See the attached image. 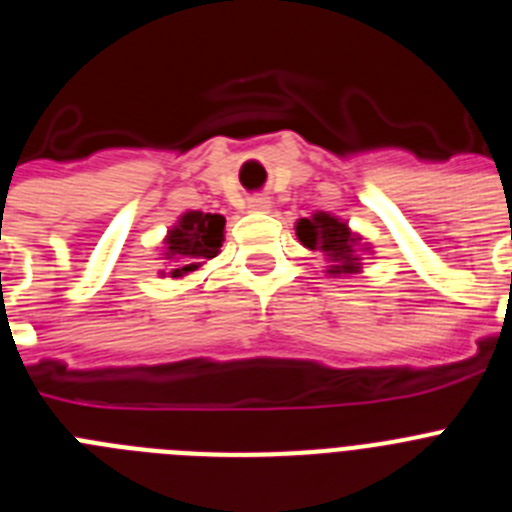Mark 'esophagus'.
Segmentation results:
<instances>
[{
    "label": "esophagus",
    "instance_id": "1",
    "mask_svg": "<svg viewBox=\"0 0 512 512\" xmlns=\"http://www.w3.org/2000/svg\"><path fill=\"white\" fill-rule=\"evenodd\" d=\"M271 207L269 197H264V194H256V197H251L248 200V210L251 212H266Z\"/></svg>",
    "mask_w": 512,
    "mask_h": 512
}]
</instances>
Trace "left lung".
<instances>
[{
	"mask_svg": "<svg viewBox=\"0 0 512 512\" xmlns=\"http://www.w3.org/2000/svg\"><path fill=\"white\" fill-rule=\"evenodd\" d=\"M297 238L310 251H323L333 266L328 274H356L361 269L354 253V243L359 241L346 223L328 212H315L312 217H302L297 223Z\"/></svg>",
	"mask_w": 512,
	"mask_h": 512,
	"instance_id": "8db88e82",
	"label": "left lung"
}]
</instances>
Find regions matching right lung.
I'll return each instance as SVG.
<instances>
[{"label": "right lung", "instance_id": "right-lung-1", "mask_svg": "<svg viewBox=\"0 0 512 512\" xmlns=\"http://www.w3.org/2000/svg\"><path fill=\"white\" fill-rule=\"evenodd\" d=\"M223 228V215L184 212L179 225L169 230V238H166V259L176 264V269H171V277H182L187 271L205 264L207 259H215L223 246Z\"/></svg>", "mask_w": 512, "mask_h": 512}]
</instances>
